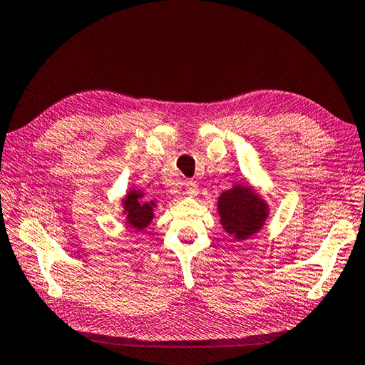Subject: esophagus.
I'll return each mask as SVG.
<instances>
[{"instance_id": "esophagus-1", "label": "esophagus", "mask_w": 365, "mask_h": 365, "mask_svg": "<svg viewBox=\"0 0 365 365\" xmlns=\"http://www.w3.org/2000/svg\"><path fill=\"white\" fill-rule=\"evenodd\" d=\"M197 192H199V188H197V183L196 182L188 180V182L185 183V194H186V196L196 197Z\"/></svg>"}]
</instances>
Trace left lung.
I'll list each match as a JSON object with an SVG mask.
<instances>
[{
  "label": "left lung",
  "instance_id": "1",
  "mask_svg": "<svg viewBox=\"0 0 365 365\" xmlns=\"http://www.w3.org/2000/svg\"><path fill=\"white\" fill-rule=\"evenodd\" d=\"M217 211L224 230L236 241L249 240L264 225L269 207L247 185H235L217 200Z\"/></svg>",
  "mask_w": 365,
  "mask_h": 365
}]
</instances>
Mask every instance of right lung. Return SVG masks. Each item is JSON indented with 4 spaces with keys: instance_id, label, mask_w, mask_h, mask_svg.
<instances>
[{
    "instance_id": "obj_1",
    "label": "right lung",
    "mask_w": 365,
    "mask_h": 365,
    "mask_svg": "<svg viewBox=\"0 0 365 365\" xmlns=\"http://www.w3.org/2000/svg\"><path fill=\"white\" fill-rule=\"evenodd\" d=\"M155 200L144 199V192L130 190L123 199V215H125V221L135 230H144L152 219H154Z\"/></svg>"
}]
</instances>
